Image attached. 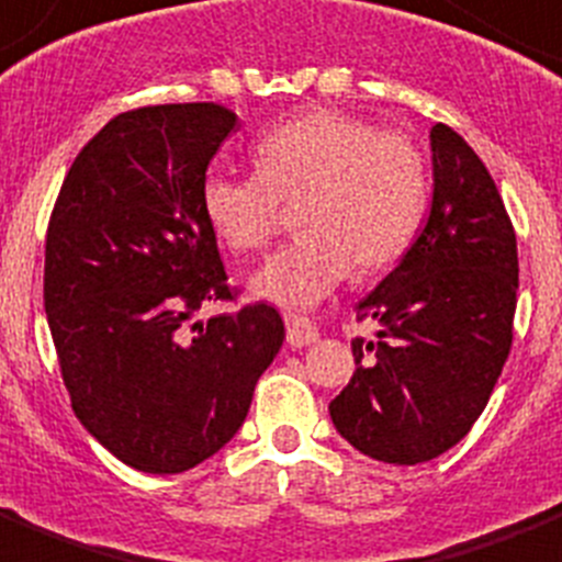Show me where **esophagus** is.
<instances>
[{"mask_svg": "<svg viewBox=\"0 0 562 562\" xmlns=\"http://www.w3.org/2000/svg\"><path fill=\"white\" fill-rule=\"evenodd\" d=\"M317 340V328L305 317H294V314H285V344L291 349H303V346H312Z\"/></svg>", "mask_w": 562, "mask_h": 562, "instance_id": "34e87169", "label": "esophagus"}]
</instances>
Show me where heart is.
<instances>
[{"instance_id": "b5f03b06", "label": "heart", "mask_w": 562, "mask_h": 562, "mask_svg": "<svg viewBox=\"0 0 562 562\" xmlns=\"http://www.w3.org/2000/svg\"><path fill=\"white\" fill-rule=\"evenodd\" d=\"M250 176L210 172L202 210L236 254L266 248L282 225V202H296L291 245L254 280L257 294L282 305H312L349 268L369 273L390 266L424 213L427 164L398 130L337 109H308L254 140Z\"/></svg>"}]
</instances>
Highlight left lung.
<instances>
[{
    "label": "left lung",
    "mask_w": 562,
    "mask_h": 562,
    "mask_svg": "<svg viewBox=\"0 0 562 562\" xmlns=\"http://www.w3.org/2000/svg\"><path fill=\"white\" fill-rule=\"evenodd\" d=\"M432 207L413 248L358 317L355 375L328 404L360 453L386 464L430 462L471 432L514 344L519 262L503 195L471 144L447 123L430 132Z\"/></svg>",
    "instance_id": "obj_1"
}]
</instances>
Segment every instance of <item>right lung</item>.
Instances as JSON below:
<instances>
[{"label": "right lung", "mask_w": 562, "mask_h": 562, "mask_svg": "<svg viewBox=\"0 0 562 562\" xmlns=\"http://www.w3.org/2000/svg\"><path fill=\"white\" fill-rule=\"evenodd\" d=\"M218 103L121 112L80 149L45 234V314L71 409L144 473H181L222 450L280 352L273 305L234 303L202 210L207 164L236 130Z\"/></svg>", "instance_id": "1"}]
</instances>
